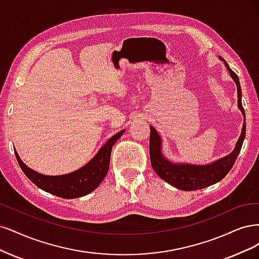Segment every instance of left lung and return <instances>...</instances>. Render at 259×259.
Masks as SVG:
<instances>
[{
	"instance_id": "obj_1",
	"label": "left lung",
	"mask_w": 259,
	"mask_h": 259,
	"mask_svg": "<svg viewBox=\"0 0 259 259\" xmlns=\"http://www.w3.org/2000/svg\"><path fill=\"white\" fill-rule=\"evenodd\" d=\"M220 59L225 62L227 70L230 73V76L235 80L238 90V107L243 114L244 123L241 131V136L235 146V149L226 157L221 158L212 163L197 165L189 163H174L166 158L161 153V138L157 130L151 126V136H149V156H151V162L154 171L170 185L177 187L181 190H198L207 186H211L215 183L222 181L231 168L235 164L237 157L241 151L242 144L245 139V113L242 106V93L238 75L233 72L227 62L222 57Z\"/></svg>"
}]
</instances>
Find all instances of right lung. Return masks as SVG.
Returning <instances> with one entry per match:
<instances>
[{
	"label": "right lung",
	"instance_id": "add662e5",
	"mask_svg": "<svg viewBox=\"0 0 259 259\" xmlns=\"http://www.w3.org/2000/svg\"><path fill=\"white\" fill-rule=\"evenodd\" d=\"M123 132L124 130H121L116 133L99 149L97 155L87 164L69 174L56 175V177L40 174L24 164L17 152H15V155L23 173L38 188L60 198H78L90 194L103 181L110 168L112 147Z\"/></svg>",
	"mask_w": 259,
	"mask_h": 259
}]
</instances>
